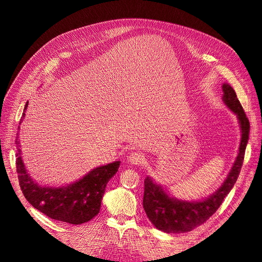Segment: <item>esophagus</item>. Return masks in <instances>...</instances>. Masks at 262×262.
Instances as JSON below:
<instances>
[{"mask_svg": "<svg viewBox=\"0 0 262 262\" xmlns=\"http://www.w3.org/2000/svg\"><path fill=\"white\" fill-rule=\"evenodd\" d=\"M143 155H142L141 153H138V152H133L129 155L128 157V161L131 163V164H134V165H140L142 162H143Z\"/></svg>", "mask_w": 262, "mask_h": 262, "instance_id": "34e87169", "label": "esophagus"}]
</instances>
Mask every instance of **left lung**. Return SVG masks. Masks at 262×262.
Listing matches in <instances>:
<instances>
[{"mask_svg": "<svg viewBox=\"0 0 262 262\" xmlns=\"http://www.w3.org/2000/svg\"><path fill=\"white\" fill-rule=\"evenodd\" d=\"M223 93L225 105L236 114L242 130L239 152L236 161L223 185L216 190V192L202 201L189 202L171 198L161 186L156 185L149 177H146L144 180L143 208L150 223L160 231L165 233H185L202 225L216 212L239 176L245 149L249 139L250 125L232 86L223 84Z\"/></svg>", "mask_w": 262, "mask_h": 262, "instance_id": "obj_1", "label": "left lung"}]
</instances>
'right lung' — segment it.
I'll return each mask as SVG.
<instances>
[{"mask_svg":"<svg viewBox=\"0 0 262 262\" xmlns=\"http://www.w3.org/2000/svg\"><path fill=\"white\" fill-rule=\"evenodd\" d=\"M27 106L28 101L24 109L23 118L25 117ZM15 142L17 145L16 171L19 186L23 194L35 209L52 220L74 225L83 224L97 215L107 182L118 171L120 162L117 161L95 168L82 179L67 187H41L28 175L23 163L18 136Z\"/></svg>","mask_w":262,"mask_h":262,"instance_id":"1","label":"right lung"}]
</instances>
